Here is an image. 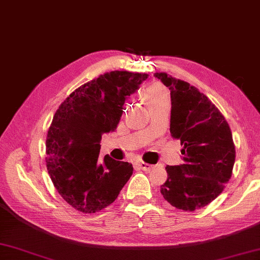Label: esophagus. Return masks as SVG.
I'll return each instance as SVG.
<instances>
[{"instance_id":"obj_1","label":"esophagus","mask_w":260,"mask_h":260,"mask_svg":"<svg viewBox=\"0 0 260 260\" xmlns=\"http://www.w3.org/2000/svg\"><path fill=\"white\" fill-rule=\"evenodd\" d=\"M137 165L143 170V171H151L154 167L152 164H148V163H145V162H139L137 163Z\"/></svg>"}]
</instances>
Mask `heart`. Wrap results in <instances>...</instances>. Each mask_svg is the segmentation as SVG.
Here are the masks:
<instances>
[{"label": "heart", "mask_w": 260, "mask_h": 260, "mask_svg": "<svg viewBox=\"0 0 260 260\" xmlns=\"http://www.w3.org/2000/svg\"><path fill=\"white\" fill-rule=\"evenodd\" d=\"M143 96L146 101L148 107H153L154 105H157L162 102L169 101V93L168 90L165 89L164 86L155 84L150 87H147L143 92Z\"/></svg>", "instance_id": "b5f03b06"}]
</instances>
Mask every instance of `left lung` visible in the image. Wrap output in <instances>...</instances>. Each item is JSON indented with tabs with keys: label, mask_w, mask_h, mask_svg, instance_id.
Listing matches in <instances>:
<instances>
[{
	"label": "left lung",
	"mask_w": 260,
	"mask_h": 260,
	"mask_svg": "<svg viewBox=\"0 0 260 260\" xmlns=\"http://www.w3.org/2000/svg\"><path fill=\"white\" fill-rule=\"evenodd\" d=\"M171 90L170 132L180 139L183 164L168 165L161 193L184 211L206 207L223 191L236 158L230 127L209 98L187 82L164 73L154 74Z\"/></svg>",
	"instance_id": "obj_1"
}]
</instances>
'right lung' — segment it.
Returning <instances> with one entry per match:
<instances>
[{
    "mask_svg": "<svg viewBox=\"0 0 260 260\" xmlns=\"http://www.w3.org/2000/svg\"><path fill=\"white\" fill-rule=\"evenodd\" d=\"M146 74L112 71L70 93L53 116L47 135V169L63 200L93 213L108 207L133 174V165L99 157L102 135L117 128L125 101Z\"/></svg>",
    "mask_w": 260,
    "mask_h": 260,
    "instance_id": "1",
    "label": "right lung"
}]
</instances>
